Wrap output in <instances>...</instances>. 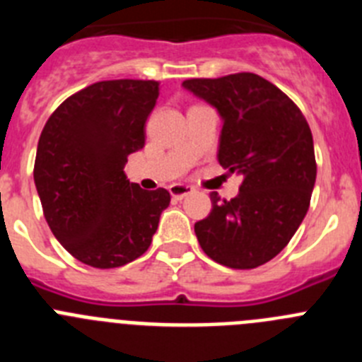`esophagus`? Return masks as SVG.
Instances as JSON below:
<instances>
[{
	"label": "esophagus",
	"mask_w": 362,
	"mask_h": 362,
	"mask_svg": "<svg viewBox=\"0 0 362 362\" xmlns=\"http://www.w3.org/2000/svg\"><path fill=\"white\" fill-rule=\"evenodd\" d=\"M170 196L175 197V199H183L185 196H188L190 192H194V188L190 185H170Z\"/></svg>",
	"instance_id": "34e87169"
}]
</instances>
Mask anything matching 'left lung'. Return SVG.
I'll use <instances>...</instances> for the list:
<instances>
[{
	"label": "left lung",
	"mask_w": 362,
	"mask_h": 362,
	"mask_svg": "<svg viewBox=\"0 0 362 362\" xmlns=\"http://www.w3.org/2000/svg\"><path fill=\"white\" fill-rule=\"evenodd\" d=\"M183 86L217 108V159L243 177L233 199L210 194L212 210L194 225L197 241L223 267H261L288 245L308 212L317 175L312 130L292 99L257 74L187 79Z\"/></svg>",
	"instance_id": "8db88e82"
}]
</instances>
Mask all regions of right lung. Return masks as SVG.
I'll return each instance as SVG.
<instances>
[{
    "instance_id": "obj_1",
    "label": "right lung",
    "mask_w": 362,
    "mask_h": 362,
    "mask_svg": "<svg viewBox=\"0 0 362 362\" xmlns=\"http://www.w3.org/2000/svg\"><path fill=\"white\" fill-rule=\"evenodd\" d=\"M158 95L159 81H99L66 98L45 123L34 163L45 219L88 267L117 268L145 254L170 204L168 190H143L123 170L145 146Z\"/></svg>"
}]
</instances>
